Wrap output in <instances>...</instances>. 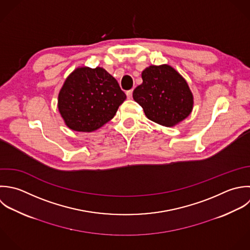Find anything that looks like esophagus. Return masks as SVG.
Instances as JSON below:
<instances>
[{"mask_svg": "<svg viewBox=\"0 0 250 250\" xmlns=\"http://www.w3.org/2000/svg\"><path fill=\"white\" fill-rule=\"evenodd\" d=\"M132 92H133V89H129L126 91V96L128 99H131L132 98Z\"/></svg>", "mask_w": 250, "mask_h": 250, "instance_id": "esophagus-1", "label": "esophagus"}]
</instances>
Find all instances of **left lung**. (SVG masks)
I'll return each instance as SVG.
<instances>
[{"mask_svg": "<svg viewBox=\"0 0 250 250\" xmlns=\"http://www.w3.org/2000/svg\"><path fill=\"white\" fill-rule=\"evenodd\" d=\"M142 80L132 96L149 120L172 126L190 115L192 92L186 81L172 67L152 65L142 72Z\"/></svg>", "mask_w": 250, "mask_h": 250, "instance_id": "1", "label": "left lung"}]
</instances>
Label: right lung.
<instances>
[{
  "label": "right lung",
  "mask_w": 250,
  "mask_h": 250,
  "mask_svg": "<svg viewBox=\"0 0 250 250\" xmlns=\"http://www.w3.org/2000/svg\"><path fill=\"white\" fill-rule=\"evenodd\" d=\"M125 98L117 80L105 69L82 67L66 79L58 109L68 127L90 132L112 120Z\"/></svg>",
  "instance_id": "right-lung-1"
}]
</instances>
